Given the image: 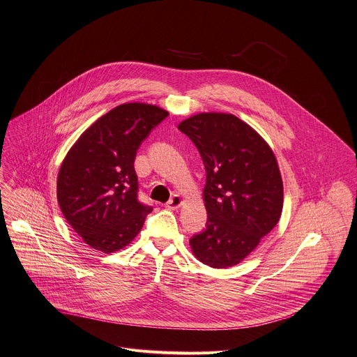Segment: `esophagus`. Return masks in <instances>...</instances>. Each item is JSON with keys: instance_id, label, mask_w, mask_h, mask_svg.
<instances>
[{"instance_id": "34e87169", "label": "esophagus", "mask_w": 357, "mask_h": 357, "mask_svg": "<svg viewBox=\"0 0 357 357\" xmlns=\"http://www.w3.org/2000/svg\"><path fill=\"white\" fill-rule=\"evenodd\" d=\"M183 204V199L181 196H178V195H175L174 197L171 198L167 204H165V206L168 208V209H178L181 205Z\"/></svg>"}]
</instances>
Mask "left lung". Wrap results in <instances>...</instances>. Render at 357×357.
Instances as JSON below:
<instances>
[{"instance_id":"1","label":"left lung","mask_w":357,"mask_h":357,"mask_svg":"<svg viewBox=\"0 0 357 357\" xmlns=\"http://www.w3.org/2000/svg\"><path fill=\"white\" fill-rule=\"evenodd\" d=\"M206 171L205 230L190 239L193 255L212 268L241 263L279 222L283 183L268 144L231 114H198L179 123Z\"/></svg>"}]
</instances>
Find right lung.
Returning <instances> with one entry per match:
<instances>
[{"label": "right lung", "mask_w": 357, "mask_h": 357, "mask_svg": "<svg viewBox=\"0 0 357 357\" xmlns=\"http://www.w3.org/2000/svg\"><path fill=\"white\" fill-rule=\"evenodd\" d=\"M167 116L156 105L121 104L96 120L63 160L57 175L60 209L93 249H123L152 212L138 201L134 160L142 141Z\"/></svg>", "instance_id": "obj_1"}]
</instances>
